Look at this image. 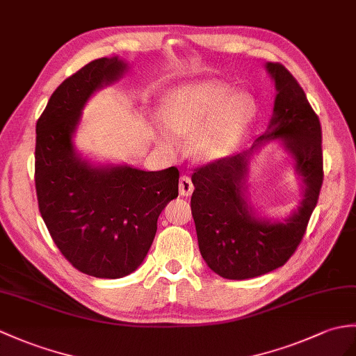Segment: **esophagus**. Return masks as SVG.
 <instances>
[{
  "label": "esophagus",
  "instance_id": "34e87169",
  "mask_svg": "<svg viewBox=\"0 0 356 356\" xmlns=\"http://www.w3.org/2000/svg\"><path fill=\"white\" fill-rule=\"evenodd\" d=\"M179 191L180 195L184 197H189L194 191V185H193V180L189 179L188 176H181L179 180Z\"/></svg>",
  "mask_w": 356,
  "mask_h": 356
}]
</instances>
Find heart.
<instances>
[{
  "mask_svg": "<svg viewBox=\"0 0 356 356\" xmlns=\"http://www.w3.org/2000/svg\"><path fill=\"white\" fill-rule=\"evenodd\" d=\"M256 112L254 97L234 90L218 80H195L172 89L163 98L156 140L176 150L180 135H189L188 148L195 161L222 158Z\"/></svg>",
  "mask_w": 356,
  "mask_h": 356,
  "instance_id": "b5f03b06",
  "label": "heart"
}]
</instances>
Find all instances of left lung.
<instances>
[{"label":"left lung","mask_w":356,"mask_h":356,"mask_svg":"<svg viewBox=\"0 0 356 356\" xmlns=\"http://www.w3.org/2000/svg\"><path fill=\"white\" fill-rule=\"evenodd\" d=\"M266 70L277 92L266 134L254 140L250 150L197 168L191 177L198 249L208 267L225 279H250L282 267L302 241L323 184L318 117L285 66L267 62ZM270 140H279L292 154L302 180V200L284 220L259 216L248 200L250 159Z\"/></svg>","instance_id":"1"}]
</instances>
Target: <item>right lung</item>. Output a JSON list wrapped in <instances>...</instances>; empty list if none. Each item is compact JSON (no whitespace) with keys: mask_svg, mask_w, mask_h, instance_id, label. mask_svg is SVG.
Here are the masks:
<instances>
[{"mask_svg":"<svg viewBox=\"0 0 356 356\" xmlns=\"http://www.w3.org/2000/svg\"><path fill=\"white\" fill-rule=\"evenodd\" d=\"M129 63L102 57L66 79L36 122L35 184L39 211L62 254L85 275L118 279L150 250L162 209L179 194V170L144 171L95 163L74 145L81 111Z\"/></svg>","mask_w":356,"mask_h":356,"instance_id":"obj_1","label":"right lung"}]
</instances>
